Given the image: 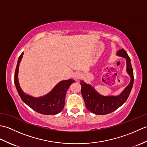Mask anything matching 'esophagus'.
Masks as SVG:
<instances>
[{"mask_svg":"<svg viewBox=\"0 0 147 147\" xmlns=\"http://www.w3.org/2000/svg\"><path fill=\"white\" fill-rule=\"evenodd\" d=\"M73 78L75 79V80H78L80 79L81 77H82V74H81L80 73H79V72H76V73H74L73 74Z\"/></svg>","mask_w":147,"mask_h":147,"instance_id":"obj_1","label":"esophagus"}]
</instances>
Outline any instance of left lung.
<instances>
[{
	"mask_svg": "<svg viewBox=\"0 0 147 147\" xmlns=\"http://www.w3.org/2000/svg\"><path fill=\"white\" fill-rule=\"evenodd\" d=\"M116 55L126 59V72L130 77V82L128 85L119 94L107 96L101 95L90 84L85 83L83 80L80 81L82 94L86 107L93 114L105 115L114 112L125 103L131 91L134 76L130 58L124 49H121L117 52Z\"/></svg>",
	"mask_w": 147,
	"mask_h": 147,
	"instance_id": "1",
	"label": "left lung"
}]
</instances>
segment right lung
<instances>
[{"label":"right lung","instance_id":"right-lung-1","mask_svg":"<svg viewBox=\"0 0 147 147\" xmlns=\"http://www.w3.org/2000/svg\"><path fill=\"white\" fill-rule=\"evenodd\" d=\"M23 52L18 59L14 74V83L21 98L33 110L44 115H55L62 111L64 107L65 98L67 90L75 80L69 79L61 81L53 88L51 91L38 97H35L24 92L21 88L18 80L20 64L23 58Z\"/></svg>","mask_w":147,"mask_h":147}]
</instances>
